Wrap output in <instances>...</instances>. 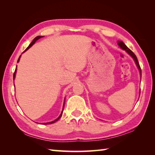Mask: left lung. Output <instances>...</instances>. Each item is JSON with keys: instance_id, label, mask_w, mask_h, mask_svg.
<instances>
[{"instance_id": "left-lung-1", "label": "left lung", "mask_w": 155, "mask_h": 155, "mask_svg": "<svg viewBox=\"0 0 155 155\" xmlns=\"http://www.w3.org/2000/svg\"><path fill=\"white\" fill-rule=\"evenodd\" d=\"M117 44H118L119 46L122 49L124 50V51L127 52V53L129 54V55H130L131 57H132V58L134 59V61L135 62L136 65H137V66L139 70H140V75H141V68H140V64H139V62H138V60H137V57H136L135 54L133 53V52L130 51V50L128 48V47L125 45L124 43L123 42V41H117Z\"/></svg>"}]
</instances>
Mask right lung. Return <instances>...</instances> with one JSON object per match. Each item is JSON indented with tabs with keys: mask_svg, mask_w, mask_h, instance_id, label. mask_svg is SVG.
<instances>
[{
	"mask_svg": "<svg viewBox=\"0 0 155 155\" xmlns=\"http://www.w3.org/2000/svg\"><path fill=\"white\" fill-rule=\"evenodd\" d=\"M43 37L44 36H37L36 37V38H34V40L32 41V42H31L30 44H29V46H28V47H27V48H26V50H25V51H24V52H25L26 51H27V50L28 49V48H31V46H32L33 45V44H35V41H37V40H39V39H40V38H43ZM21 56V55H20ZM20 57H19V58H18V61H19V60H20ZM15 72H16V69H15V72H14V78H15ZM64 107H63V110H62V111H61V114H60V115H59V116L58 117H57V118L56 119V120H54V121H52V122H46V123H43V124H52V123H54V122H57V120H58L59 118H60V117H61V115H62V114H63V111H64Z\"/></svg>",
	"mask_w": 155,
	"mask_h": 155,
	"instance_id": "obj_1",
	"label": "right lung"
}]
</instances>
